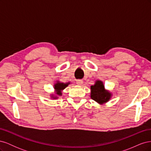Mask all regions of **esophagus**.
Returning <instances> with one entry per match:
<instances>
[{
  "label": "esophagus",
  "instance_id": "obj_1",
  "mask_svg": "<svg viewBox=\"0 0 151 151\" xmlns=\"http://www.w3.org/2000/svg\"><path fill=\"white\" fill-rule=\"evenodd\" d=\"M76 83L78 85H82L83 83V81L81 80V79H78V80L76 81Z\"/></svg>",
  "mask_w": 151,
  "mask_h": 151
}]
</instances>
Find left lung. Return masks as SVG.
I'll use <instances>...</instances> for the list:
<instances>
[{
  "mask_svg": "<svg viewBox=\"0 0 151 151\" xmlns=\"http://www.w3.org/2000/svg\"><path fill=\"white\" fill-rule=\"evenodd\" d=\"M91 98L100 104L108 101L111 97V94L104 91V85L101 81L96 82L94 86H91Z\"/></svg>",
  "mask_w": 151,
  "mask_h": 151,
  "instance_id": "8db88e82",
  "label": "left lung"
}]
</instances>
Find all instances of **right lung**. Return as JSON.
<instances>
[{"instance_id": "1", "label": "right lung", "mask_w": 151, "mask_h": 151, "mask_svg": "<svg viewBox=\"0 0 151 151\" xmlns=\"http://www.w3.org/2000/svg\"><path fill=\"white\" fill-rule=\"evenodd\" d=\"M69 83H67V84H63V83H57L56 84H55V89H56L57 91V94L58 95H62V93H61V91L64 89L68 85ZM54 98V99H55Z\"/></svg>"}]
</instances>
